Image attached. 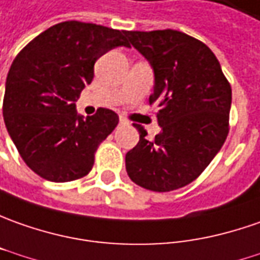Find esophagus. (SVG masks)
<instances>
[{
  "instance_id": "obj_1",
  "label": "esophagus",
  "mask_w": 260,
  "mask_h": 260,
  "mask_svg": "<svg viewBox=\"0 0 260 260\" xmlns=\"http://www.w3.org/2000/svg\"><path fill=\"white\" fill-rule=\"evenodd\" d=\"M120 124H128V120L121 116V117H120Z\"/></svg>"
}]
</instances>
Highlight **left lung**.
Returning <instances> with one entry per match:
<instances>
[{
    "instance_id": "left-lung-1",
    "label": "left lung",
    "mask_w": 260,
    "mask_h": 260,
    "mask_svg": "<svg viewBox=\"0 0 260 260\" xmlns=\"http://www.w3.org/2000/svg\"><path fill=\"white\" fill-rule=\"evenodd\" d=\"M130 43L154 70L149 97L158 107L161 132L126 154V170L147 190L170 191L196 180L229 133L232 87L205 43L176 29L127 31Z\"/></svg>"
}]
</instances>
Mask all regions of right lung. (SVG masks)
<instances>
[{
    "label": "right lung",
    "instance_id": "obj_1",
    "mask_svg": "<svg viewBox=\"0 0 260 260\" xmlns=\"http://www.w3.org/2000/svg\"><path fill=\"white\" fill-rule=\"evenodd\" d=\"M126 31L81 21L55 24L21 50L5 83V127L25 165L40 177L73 182L90 173L100 143L118 116L100 109L83 118L76 102L94 77V64L127 43Z\"/></svg>",
    "mask_w": 260,
    "mask_h": 260
}]
</instances>
